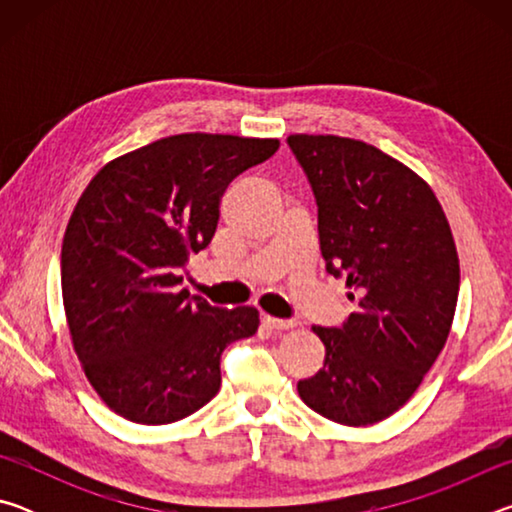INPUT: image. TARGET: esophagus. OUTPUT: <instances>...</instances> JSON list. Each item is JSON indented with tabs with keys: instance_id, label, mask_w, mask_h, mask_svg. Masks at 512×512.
I'll return each mask as SVG.
<instances>
[{
	"instance_id": "esophagus-1",
	"label": "esophagus",
	"mask_w": 512,
	"mask_h": 512,
	"mask_svg": "<svg viewBox=\"0 0 512 512\" xmlns=\"http://www.w3.org/2000/svg\"><path fill=\"white\" fill-rule=\"evenodd\" d=\"M264 325L268 329H275V332H282V329H293L298 323H296V320H282V318L264 316Z\"/></svg>"
}]
</instances>
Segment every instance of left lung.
Instances as JSON below:
<instances>
[{"instance_id":"left-lung-1","label":"left lung","mask_w":512,"mask_h":512,"mask_svg":"<svg viewBox=\"0 0 512 512\" xmlns=\"http://www.w3.org/2000/svg\"><path fill=\"white\" fill-rule=\"evenodd\" d=\"M318 205L327 273L357 302L341 327H314L325 363L298 381L323 418L366 427L418 391L452 329L456 244L436 194L391 155L336 135H289Z\"/></svg>"}]
</instances>
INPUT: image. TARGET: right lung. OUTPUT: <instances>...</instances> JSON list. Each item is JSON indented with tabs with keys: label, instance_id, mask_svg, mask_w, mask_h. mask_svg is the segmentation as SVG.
I'll return each mask as SVG.
<instances>
[{
	"label": "right lung",
	"instance_id": "obj_1",
	"mask_svg": "<svg viewBox=\"0 0 512 512\" xmlns=\"http://www.w3.org/2000/svg\"><path fill=\"white\" fill-rule=\"evenodd\" d=\"M277 149L171 135L108 162L85 187L63 237V305L85 377L121 418L192 415L219 393L223 350L257 332V309L212 307L178 289V273L212 241L225 187Z\"/></svg>",
	"mask_w": 512,
	"mask_h": 512
}]
</instances>
